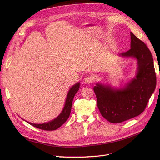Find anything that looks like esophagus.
I'll return each mask as SVG.
<instances>
[{
    "mask_svg": "<svg viewBox=\"0 0 160 160\" xmlns=\"http://www.w3.org/2000/svg\"><path fill=\"white\" fill-rule=\"evenodd\" d=\"M83 82H84L86 83H87V84H90L91 83L93 82V78L92 77H89V76H88V77H87L84 78Z\"/></svg>",
    "mask_w": 160,
    "mask_h": 160,
    "instance_id": "1",
    "label": "esophagus"
}]
</instances>
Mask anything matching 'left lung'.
Segmentation results:
<instances>
[{
  "instance_id": "obj_1",
  "label": "left lung",
  "mask_w": 160,
  "mask_h": 160,
  "mask_svg": "<svg viewBox=\"0 0 160 160\" xmlns=\"http://www.w3.org/2000/svg\"><path fill=\"white\" fill-rule=\"evenodd\" d=\"M130 37L131 48L119 56L136 59V77L119 89L99 83L93 88L100 113L112 123L122 122L140 115L145 110L156 86L152 54L144 42L132 32Z\"/></svg>"
}]
</instances>
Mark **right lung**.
<instances>
[{"label":"right lung","instance_id":"add662e5","mask_svg":"<svg viewBox=\"0 0 160 160\" xmlns=\"http://www.w3.org/2000/svg\"><path fill=\"white\" fill-rule=\"evenodd\" d=\"M80 88V83L78 82L72 86L67 94L64 108L61 113L54 120L43 124H33L28 122L33 127L43 130H55L58 129L67 120L71 113V107L72 104V100L77 92Z\"/></svg>","mask_w":160,"mask_h":160}]
</instances>
